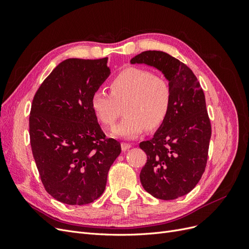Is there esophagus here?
Returning a JSON list of instances; mask_svg holds the SVG:
<instances>
[{"mask_svg":"<svg viewBox=\"0 0 249 249\" xmlns=\"http://www.w3.org/2000/svg\"><path fill=\"white\" fill-rule=\"evenodd\" d=\"M131 147H132L131 143H125V142H123V143H122V149H123V152H125V150H127V149L131 148Z\"/></svg>","mask_w":249,"mask_h":249,"instance_id":"1","label":"esophagus"}]
</instances>
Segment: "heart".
Returning a JSON list of instances; mask_svg holds the SVG:
<instances>
[{"label":"heart","instance_id":"heart-1","mask_svg":"<svg viewBox=\"0 0 249 249\" xmlns=\"http://www.w3.org/2000/svg\"><path fill=\"white\" fill-rule=\"evenodd\" d=\"M124 103V117L113 127L111 136L137 138L146 125L155 129L166 119L171 104L169 85L146 70L129 67L113 78L110 93L99 89L90 97L96 118L107 126L115 124Z\"/></svg>","mask_w":249,"mask_h":249}]
</instances>
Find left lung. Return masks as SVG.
<instances>
[{
    "mask_svg": "<svg viewBox=\"0 0 249 249\" xmlns=\"http://www.w3.org/2000/svg\"><path fill=\"white\" fill-rule=\"evenodd\" d=\"M130 62L153 66L168 81V115L154 137L139 144L147 156L140 180L154 197L176 199L197 185L207 165L212 131L205 93L189 67L167 53L142 52Z\"/></svg>",
    "mask_w": 249,
    "mask_h": 249,
    "instance_id": "1",
    "label": "left lung"
}]
</instances>
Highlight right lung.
Returning <instances> with one entry per match:
<instances>
[{"label":"right lung","instance_id":"1","mask_svg":"<svg viewBox=\"0 0 249 249\" xmlns=\"http://www.w3.org/2000/svg\"><path fill=\"white\" fill-rule=\"evenodd\" d=\"M108 58L66 59L37 90L29 118L30 142L41 182L58 201L87 205L105 191L122 152L106 139L90 97L110 76Z\"/></svg>","mask_w":249,"mask_h":249}]
</instances>
